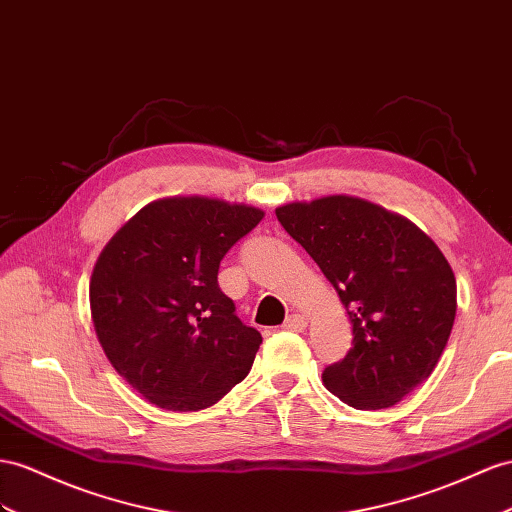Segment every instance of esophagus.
<instances>
[{"mask_svg": "<svg viewBox=\"0 0 512 512\" xmlns=\"http://www.w3.org/2000/svg\"><path fill=\"white\" fill-rule=\"evenodd\" d=\"M283 329L285 331H294V333L305 331L307 329V318L300 316V313H292V316L283 322Z\"/></svg>", "mask_w": 512, "mask_h": 512, "instance_id": "1", "label": "esophagus"}]
</instances>
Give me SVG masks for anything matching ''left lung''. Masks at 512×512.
<instances>
[{
  "instance_id": "8db88e82",
  "label": "left lung",
  "mask_w": 512,
  "mask_h": 512,
  "mask_svg": "<svg viewBox=\"0 0 512 512\" xmlns=\"http://www.w3.org/2000/svg\"><path fill=\"white\" fill-rule=\"evenodd\" d=\"M285 231L331 281L352 322V348L322 374L348 406L400 402L437 368L456 318V279L430 235L350 194L277 207Z\"/></svg>"
}]
</instances>
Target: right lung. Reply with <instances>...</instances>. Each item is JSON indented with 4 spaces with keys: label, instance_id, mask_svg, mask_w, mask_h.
I'll list each match as a JSON object with an SVG mask.
<instances>
[{
    "label": "right lung",
    "instance_id": "add662e5",
    "mask_svg": "<svg viewBox=\"0 0 512 512\" xmlns=\"http://www.w3.org/2000/svg\"><path fill=\"white\" fill-rule=\"evenodd\" d=\"M264 209L164 196L112 235L90 277V318L112 368L166 411H201L251 372L261 335L220 292L222 257Z\"/></svg>",
    "mask_w": 512,
    "mask_h": 512
}]
</instances>
